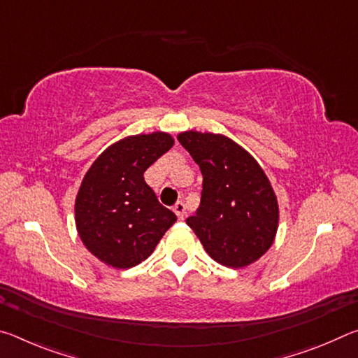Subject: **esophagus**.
I'll use <instances>...</instances> for the list:
<instances>
[{
    "mask_svg": "<svg viewBox=\"0 0 358 358\" xmlns=\"http://www.w3.org/2000/svg\"><path fill=\"white\" fill-rule=\"evenodd\" d=\"M173 211H175V213H177L178 220H185V216H186V207H185V203H183V202L180 201V202L175 203Z\"/></svg>",
    "mask_w": 358,
    "mask_h": 358,
    "instance_id": "1",
    "label": "esophagus"
}]
</instances>
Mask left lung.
<instances>
[{"mask_svg": "<svg viewBox=\"0 0 358 358\" xmlns=\"http://www.w3.org/2000/svg\"><path fill=\"white\" fill-rule=\"evenodd\" d=\"M178 142L202 172L201 205L186 224L217 264L241 268L273 245L280 211L257 161L221 134L187 131Z\"/></svg>", "mask_w": 358, "mask_h": 358, "instance_id": "obj_1", "label": "left lung"}]
</instances>
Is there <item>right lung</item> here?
Listing matches in <instances>:
<instances>
[{
    "label": "right lung",
    "instance_id": "1",
    "mask_svg": "<svg viewBox=\"0 0 358 358\" xmlns=\"http://www.w3.org/2000/svg\"><path fill=\"white\" fill-rule=\"evenodd\" d=\"M172 145L166 132L126 137L85 175L76 199V226L87 250L113 268L143 262L177 221L143 178Z\"/></svg>",
    "mask_w": 358,
    "mask_h": 358
}]
</instances>
